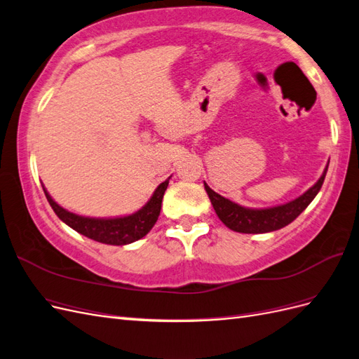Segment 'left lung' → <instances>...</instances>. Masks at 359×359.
<instances>
[{"label": "left lung", "mask_w": 359, "mask_h": 359, "mask_svg": "<svg viewBox=\"0 0 359 359\" xmlns=\"http://www.w3.org/2000/svg\"><path fill=\"white\" fill-rule=\"evenodd\" d=\"M327 170L328 166L325 168L319 181L295 201L266 210L244 208V206L220 196L219 193L211 190L206 182L205 190L208 193L210 201L217 215H219V219L229 227V229L240 233H265L287 226L307 208L310 202L316 198V194L319 193L325 175H327Z\"/></svg>", "instance_id": "1"}]
</instances>
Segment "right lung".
<instances>
[{
    "label": "right lung",
    "mask_w": 359,
    "mask_h": 359,
    "mask_svg": "<svg viewBox=\"0 0 359 359\" xmlns=\"http://www.w3.org/2000/svg\"><path fill=\"white\" fill-rule=\"evenodd\" d=\"M169 184V178L161 182L156 189L154 194L151 196L148 203L142 210L132 215L118 217V219H90V217H82L78 214H73L67 210H64L55 201H53L46 189L43 187V191L46 194V199L52 210L60 217L67 226L76 232L85 235L86 238L103 244L111 245H126L130 243H135L140 238H144L153 226L156 224L160 210H161V201L163 194H165Z\"/></svg>",
    "instance_id": "obj_1"
}]
</instances>
